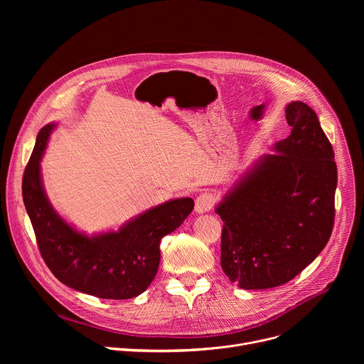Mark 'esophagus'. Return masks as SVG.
Segmentation results:
<instances>
[{
    "mask_svg": "<svg viewBox=\"0 0 364 364\" xmlns=\"http://www.w3.org/2000/svg\"><path fill=\"white\" fill-rule=\"evenodd\" d=\"M213 205H215V197L210 193H201L196 198L194 210L196 213H205V212H210L213 209Z\"/></svg>",
    "mask_w": 364,
    "mask_h": 364,
    "instance_id": "1",
    "label": "esophagus"
}]
</instances>
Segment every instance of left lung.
Instances as JSON below:
<instances>
[{
    "label": "left lung",
    "mask_w": 364,
    "mask_h": 364,
    "mask_svg": "<svg viewBox=\"0 0 364 364\" xmlns=\"http://www.w3.org/2000/svg\"><path fill=\"white\" fill-rule=\"evenodd\" d=\"M291 135L274 145L218 204L220 264L243 289L287 284L326 247L334 225L337 166L317 114L291 102Z\"/></svg>",
    "instance_id": "1"
}]
</instances>
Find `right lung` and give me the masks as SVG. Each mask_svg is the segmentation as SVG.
<instances>
[{
    "instance_id": "add662e5",
    "label": "right lung",
    "mask_w": 364,
    "mask_h": 364,
    "mask_svg": "<svg viewBox=\"0 0 364 364\" xmlns=\"http://www.w3.org/2000/svg\"><path fill=\"white\" fill-rule=\"evenodd\" d=\"M47 124L23 176V200L40 253L48 269L65 285L107 299H128L142 294L157 275L160 242L191 213L190 197L168 200L127 222L117 232L87 236L69 225L50 204L40 171L48 136Z\"/></svg>"
}]
</instances>
